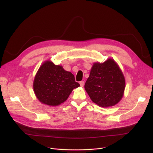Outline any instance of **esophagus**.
Listing matches in <instances>:
<instances>
[{
	"instance_id": "1",
	"label": "esophagus",
	"mask_w": 153,
	"mask_h": 153,
	"mask_svg": "<svg viewBox=\"0 0 153 153\" xmlns=\"http://www.w3.org/2000/svg\"><path fill=\"white\" fill-rule=\"evenodd\" d=\"M79 84H80V85H81V87H83V86H84V81H81V82H79Z\"/></svg>"
}]
</instances>
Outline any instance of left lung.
Segmentation results:
<instances>
[{
  "label": "left lung",
  "mask_w": 153,
  "mask_h": 153,
  "mask_svg": "<svg viewBox=\"0 0 153 153\" xmlns=\"http://www.w3.org/2000/svg\"><path fill=\"white\" fill-rule=\"evenodd\" d=\"M92 101L102 107L115 105L122 99L125 88L123 72L114 59L94 62L84 85Z\"/></svg>",
  "instance_id": "8db88e82"
}]
</instances>
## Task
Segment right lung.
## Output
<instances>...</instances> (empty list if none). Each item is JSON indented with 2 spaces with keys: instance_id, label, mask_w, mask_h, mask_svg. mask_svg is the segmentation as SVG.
Masks as SVG:
<instances>
[{
  "instance_id": "right-lung-1",
  "label": "right lung",
  "mask_w": 153,
  "mask_h": 153,
  "mask_svg": "<svg viewBox=\"0 0 153 153\" xmlns=\"http://www.w3.org/2000/svg\"><path fill=\"white\" fill-rule=\"evenodd\" d=\"M80 86L74 75L55 65L51 61H45L38 70L33 81V91L38 100L49 106H58L65 102L72 90Z\"/></svg>"
}]
</instances>
